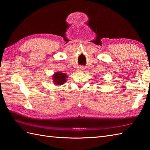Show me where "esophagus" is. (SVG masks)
<instances>
[{
    "instance_id": "34e87169",
    "label": "esophagus",
    "mask_w": 150,
    "mask_h": 150,
    "mask_svg": "<svg viewBox=\"0 0 150 150\" xmlns=\"http://www.w3.org/2000/svg\"><path fill=\"white\" fill-rule=\"evenodd\" d=\"M84 69H85V68H84V67H83V66H79V67H78V70H79V71H84Z\"/></svg>"
}]
</instances>
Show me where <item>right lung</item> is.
I'll list each match as a JSON object with an SVG mask.
<instances>
[{
    "mask_svg": "<svg viewBox=\"0 0 150 150\" xmlns=\"http://www.w3.org/2000/svg\"><path fill=\"white\" fill-rule=\"evenodd\" d=\"M67 78H68V76L66 73L61 72H56L53 75V81L54 84L59 86L64 84L66 82Z\"/></svg>",
    "mask_w": 150,
    "mask_h": 150,
    "instance_id": "add662e5",
    "label": "right lung"
}]
</instances>
